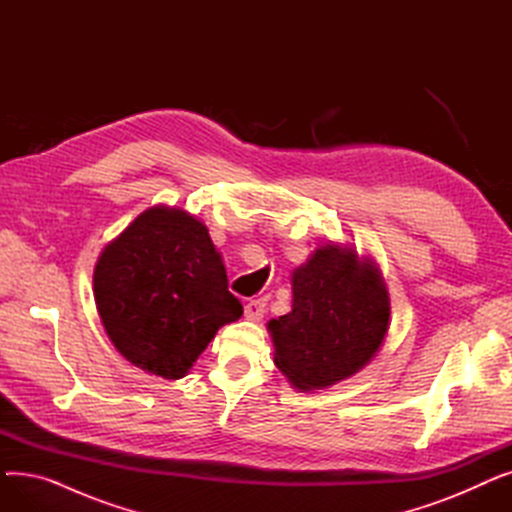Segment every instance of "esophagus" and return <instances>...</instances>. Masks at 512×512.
Here are the masks:
<instances>
[{
  "label": "esophagus",
  "mask_w": 512,
  "mask_h": 512,
  "mask_svg": "<svg viewBox=\"0 0 512 512\" xmlns=\"http://www.w3.org/2000/svg\"><path fill=\"white\" fill-rule=\"evenodd\" d=\"M263 315H265V301L263 299H255V301H249L245 305V317L249 321H259Z\"/></svg>",
  "instance_id": "esophagus-1"
}]
</instances>
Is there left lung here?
Segmentation results:
<instances>
[{"mask_svg": "<svg viewBox=\"0 0 512 512\" xmlns=\"http://www.w3.org/2000/svg\"><path fill=\"white\" fill-rule=\"evenodd\" d=\"M390 297L369 257L326 245L292 272V309L272 319L274 363L301 390H321L363 369L388 332Z\"/></svg>", "mask_w": 512, "mask_h": 512, "instance_id": "obj_1", "label": "left lung"}]
</instances>
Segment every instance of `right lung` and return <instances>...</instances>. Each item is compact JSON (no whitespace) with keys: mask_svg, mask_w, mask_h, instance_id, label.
<instances>
[{"mask_svg":"<svg viewBox=\"0 0 512 512\" xmlns=\"http://www.w3.org/2000/svg\"><path fill=\"white\" fill-rule=\"evenodd\" d=\"M101 324L132 365L180 380L215 332L242 315L205 224L155 205L107 245L93 274Z\"/></svg>","mask_w":512,"mask_h":512,"instance_id":"1","label":"right lung"}]
</instances>
